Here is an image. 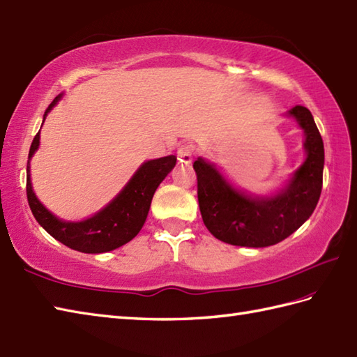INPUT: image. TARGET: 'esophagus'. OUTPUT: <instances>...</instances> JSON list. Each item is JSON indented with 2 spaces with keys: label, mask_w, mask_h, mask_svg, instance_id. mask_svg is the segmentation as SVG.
Listing matches in <instances>:
<instances>
[{
  "label": "esophagus",
  "mask_w": 357,
  "mask_h": 357,
  "mask_svg": "<svg viewBox=\"0 0 357 357\" xmlns=\"http://www.w3.org/2000/svg\"><path fill=\"white\" fill-rule=\"evenodd\" d=\"M192 158H194V149L191 145H185L178 149V160L181 163L189 165L192 162Z\"/></svg>",
  "instance_id": "34e87169"
}]
</instances>
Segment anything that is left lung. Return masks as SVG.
I'll use <instances>...</instances> for the list:
<instances>
[{"label": "left lung", "instance_id": "obj_1", "mask_svg": "<svg viewBox=\"0 0 357 357\" xmlns=\"http://www.w3.org/2000/svg\"><path fill=\"white\" fill-rule=\"evenodd\" d=\"M304 132L305 158L281 188L255 194L236 188L218 166L199 157V206L208 231L220 241L267 248L286 240L310 218L322 189L324 142L312 113L296 105L286 113Z\"/></svg>", "mask_w": 357, "mask_h": 357}]
</instances>
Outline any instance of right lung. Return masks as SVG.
Instances as JSON below:
<instances>
[{
    "mask_svg": "<svg viewBox=\"0 0 357 357\" xmlns=\"http://www.w3.org/2000/svg\"><path fill=\"white\" fill-rule=\"evenodd\" d=\"M62 98H64V93L58 94L49 108L45 109L43 123L47 114L58 105ZM39 132L41 130L38 131L33 142H31L27 162V200L38 223L54 240L66 244L70 249L84 253H105L131 241L144 227L155 189L176 166L177 157L166 155L144 162L132 174L128 183L122 188V191L104 208L89 218L70 221L56 217L47 209L39 202L33 186H31L30 160L41 144Z\"/></svg>",
    "mask_w": 357,
    "mask_h": 357,
    "instance_id": "obj_1",
    "label": "right lung"
}]
</instances>
